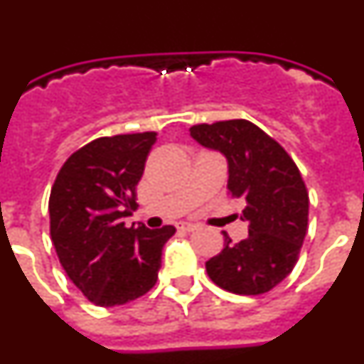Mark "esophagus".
Here are the masks:
<instances>
[{
	"instance_id": "obj_1",
	"label": "esophagus",
	"mask_w": 364,
	"mask_h": 364,
	"mask_svg": "<svg viewBox=\"0 0 364 364\" xmlns=\"http://www.w3.org/2000/svg\"><path fill=\"white\" fill-rule=\"evenodd\" d=\"M197 228H198L197 224H193V222H186V220L176 222V230H180V231H195Z\"/></svg>"
}]
</instances>
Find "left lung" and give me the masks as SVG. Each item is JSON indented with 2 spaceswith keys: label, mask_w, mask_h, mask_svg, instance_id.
I'll return each instance as SVG.
<instances>
[{
  "label": "left lung",
  "mask_w": 364,
  "mask_h": 364,
  "mask_svg": "<svg viewBox=\"0 0 364 364\" xmlns=\"http://www.w3.org/2000/svg\"><path fill=\"white\" fill-rule=\"evenodd\" d=\"M195 142L224 154L228 193L244 202L247 237L205 262L211 281L239 295L266 294L290 275L308 230V193L290 154L247 120L193 125Z\"/></svg>",
  "instance_id": "left-lung-1"
}]
</instances>
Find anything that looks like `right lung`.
<instances>
[{
	"mask_svg": "<svg viewBox=\"0 0 364 364\" xmlns=\"http://www.w3.org/2000/svg\"><path fill=\"white\" fill-rule=\"evenodd\" d=\"M156 133L96 138L73 153L50 189V239L70 281L98 306H118L156 284L175 228H125Z\"/></svg>",
	"mask_w": 364,
	"mask_h": 364,
	"instance_id": "right-lung-1",
	"label": "right lung"
}]
</instances>
